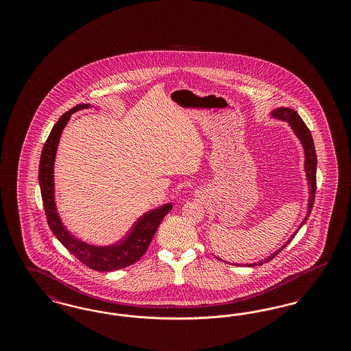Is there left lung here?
<instances>
[{
	"instance_id": "1",
	"label": "left lung",
	"mask_w": 351,
	"mask_h": 351,
	"mask_svg": "<svg viewBox=\"0 0 351 351\" xmlns=\"http://www.w3.org/2000/svg\"><path fill=\"white\" fill-rule=\"evenodd\" d=\"M272 113H274V116H275V117L284 119V121H287V122L291 125V128L293 129V132H295L296 135L300 138L301 143H302L304 150H305V171H306L308 183L311 185V189H309V191H311V199H309V204H308V209H309V210H308L306 216H305L304 221H302V223L300 225L301 228V226L305 223V221H306L308 217H309L311 212H312V208H313V204H315L316 189H317V183H316L317 155H316V149H315L313 138H312V134H311V130L308 129V126L304 123V121L301 119L300 116H299L295 110H292V109H289V108H280V109L274 110ZM298 230H299V229H298ZM295 235H296V233L292 234V237L287 241V243L284 245L282 249H279L276 252L271 254V255H269L268 258H266L265 261H262V262H259V263H252V265H249V266H250V267L261 266V265H263V263H267V262H269L271 259H274V258H275L280 251L283 250L284 247H285L287 245H289V243H291V241L295 238Z\"/></svg>"
}]
</instances>
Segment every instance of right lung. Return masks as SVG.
I'll return each mask as SVG.
<instances>
[{
	"mask_svg": "<svg viewBox=\"0 0 351 351\" xmlns=\"http://www.w3.org/2000/svg\"><path fill=\"white\" fill-rule=\"evenodd\" d=\"M84 108H89V105L86 104L76 105L75 108L66 112L53 125L50 135L42 149L38 179L40 185V193H42L47 223L50 226L51 232L60 241V243L86 267L95 271H114V269L132 266L142 258V255L147 251V247L162 219L171 212L172 204H166V205H162L160 208L147 212L145 216H142L135 222L128 237L113 246L96 247L92 245H86L85 242L76 239L72 234H69V232L66 230L55 206L53 162H55V154H56L60 135L64 126L67 125L68 119L73 112Z\"/></svg>",
	"mask_w": 351,
	"mask_h": 351,
	"instance_id": "obj_1",
	"label": "right lung"
}]
</instances>
